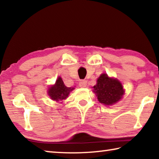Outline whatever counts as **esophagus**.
I'll return each instance as SVG.
<instances>
[{"mask_svg": "<svg viewBox=\"0 0 159 159\" xmlns=\"http://www.w3.org/2000/svg\"><path fill=\"white\" fill-rule=\"evenodd\" d=\"M87 85V80H81L79 82V86L80 88H85Z\"/></svg>", "mask_w": 159, "mask_h": 159, "instance_id": "obj_1", "label": "esophagus"}]
</instances>
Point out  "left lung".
<instances>
[{
    "mask_svg": "<svg viewBox=\"0 0 159 159\" xmlns=\"http://www.w3.org/2000/svg\"><path fill=\"white\" fill-rule=\"evenodd\" d=\"M93 90L98 101L105 105L115 104L121 99L124 93L121 83L117 79L109 78L106 74H102L98 78Z\"/></svg>",
    "mask_w": 159,
    "mask_h": 159,
    "instance_id": "1",
    "label": "left lung"
}]
</instances>
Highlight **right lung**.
<instances>
[{
    "label": "right lung",
    "instance_id": "obj_1",
    "mask_svg": "<svg viewBox=\"0 0 159 159\" xmlns=\"http://www.w3.org/2000/svg\"><path fill=\"white\" fill-rule=\"evenodd\" d=\"M72 90H74V88H71L66 87L64 84L61 78L59 77L58 79L56 80L55 85L50 88L48 94H49L51 99L59 102L65 99Z\"/></svg>",
    "mask_w": 159,
    "mask_h": 159
}]
</instances>
